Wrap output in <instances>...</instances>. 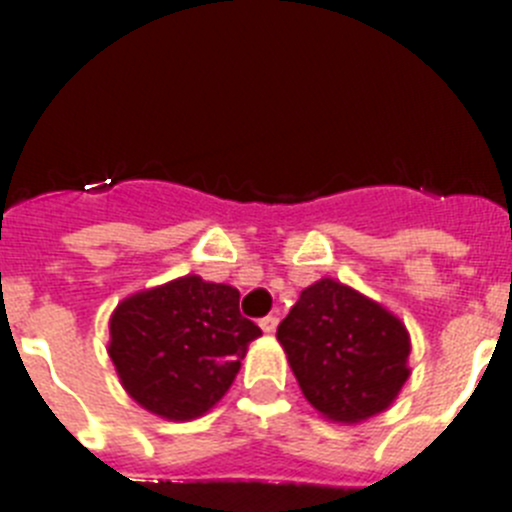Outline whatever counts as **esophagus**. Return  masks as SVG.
Returning <instances> with one entry per match:
<instances>
[{
  "instance_id": "1",
  "label": "esophagus",
  "mask_w": 512,
  "mask_h": 512,
  "mask_svg": "<svg viewBox=\"0 0 512 512\" xmlns=\"http://www.w3.org/2000/svg\"><path fill=\"white\" fill-rule=\"evenodd\" d=\"M259 325H261V330H264L266 336H271V333H274V330H277L279 318H277V315H266V318H261V320H259Z\"/></svg>"
}]
</instances>
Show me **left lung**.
Instances as JSON below:
<instances>
[{
  "instance_id": "8db88e82",
  "label": "left lung",
  "mask_w": 512,
  "mask_h": 512,
  "mask_svg": "<svg viewBox=\"0 0 512 512\" xmlns=\"http://www.w3.org/2000/svg\"><path fill=\"white\" fill-rule=\"evenodd\" d=\"M277 341L302 395L333 423L354 425L384 413L410 377L405 323L330 277L302 289Z\"/></svg>"
}]
</instances>
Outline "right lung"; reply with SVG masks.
<instances>
[{
	"instance_id": "obj_1",
	"label": "right lung",
	"mask_w": 512,
	"mask_h": 512,
	"mask_svg": "<svg viewBox=\"0 0 512 512\" xmlns=\"http://www.w3.org/2000/svg\"><path fill=\"white\" fill-rule=\"evenodd\" d=\"M241 292L197 274L125 297L110 315V354L122 390L158 418L194 420L223 400L261 328L238 310Z\"/></svg>"
}]
</instances>
